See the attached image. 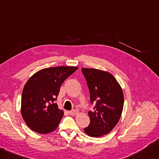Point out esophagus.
I'll use <instances>...</instances> for the list:
<instances>
[{"label": "esophagus", "mask_w": 159, "mask_h": 159, "mask_svg": "<svg viewBox=\"0 0 159 159\" xmlns=\"http://www.w3.org/2000/svg\"><path fill=\"white\" fill-rule=\"evenodd\" d=\"M78 111H79V110H78V109H77V108L76 107H74V108L72 109V111H69V113H70V114L72 115V116H75V115L77 113H78Z\"/></svg>", "instance_id": "esophagus-1"}]
</instances>
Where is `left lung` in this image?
Masks as SVG:
<instances>
[{"mask_svg":"<svg viewBox=\"0 0 159 159\" xmlns=\"http://www.w3.org/2000/svg\"><path fill=\"white\" fill-rule=\"evenodd\" d=\"M94 111L88 112L90 124L84 129L87 135L100 137L110 132L119 121L124 107V94L119 83L107 72L82 68Z\"/></svg>","mask_w":159,"mask_h":159,"instance_id":"obj_1","label":"left lung"}]
</instances>
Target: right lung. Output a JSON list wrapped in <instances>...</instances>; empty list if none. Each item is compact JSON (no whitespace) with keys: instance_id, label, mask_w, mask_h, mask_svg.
Wrapping results in <instances>:
<instances>
[{"instance_id":"add662e5","label":"right lung","mask_w":159,"mask_h":159,"mask_svg":"<svg viewBox=\"0 0 159 159\" xmlns=\"http://www.w3.org/2000/svg\"><path fill=\"white\" fill-rule=\"evenodd\" d=\"M78 68L59 66L42 69L27 80L21 97V115L31 129L39 134L55 130L64 113L55 103L60 88Z\"/></svg>"}]
</instances>
